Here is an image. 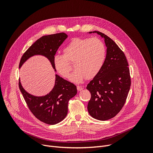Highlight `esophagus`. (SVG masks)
<instances>
[{"label":"esophagus","mask_w":153,"mask_h":153,"mask_svg":"<svg viewBox=\"0 0 153 153\" xmlns=\"http://www.w3.org/2000/svg\"><path fill=\"white\" fill-rule=\"evenodd\" d=\"M77 89L78 91H82L83 89V86H77Z\"/></svg>","instance_id":"esophagus-1"}]
</instances>
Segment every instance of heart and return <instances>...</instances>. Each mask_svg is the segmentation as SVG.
<instances>
[{
	"instance_id": "b5f03b06",
	"label": "heart",
	"mask_w": 153,
	"mask_h": 153,
	"mask_svg": "<svg viewBox=\"0 0 153 153\" xmlns=\"http://www.w3.org/2000/svg\"><path fill=\"white\" fill-rule=\"evenodd\" d=\"M63 55L56 54L53 64L57 72L65 78H68L74 63L76 68L70 77L75 83L82 82L86 77L94 78L100 71L106 55L103 42L97 37L74 38L63 50Z\"/></svg>"
}]
</instances>
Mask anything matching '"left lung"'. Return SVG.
Listing matches in <instances>:
<instances>
[{"mask_svg": "<svg viewBox=\"0 0 153 153\" xmlns=\"http://www.w3.org/2000/svg\"><path fill=\"white\" fill-rule=\"evenodd\" d=\"M104 39L106 55L99 73L87 85L91 97L88 104L91 116L106 120L121 110L131 86V77L126 58L116 43L105 34L94 31Z\"/></svg>", "mask_w": 153, "mask_h": 153, "instance_id": "obj_1", "label": "left lung"}]
</instances>
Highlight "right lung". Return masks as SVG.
Here are the masks:
<instances>
[{"instance_id": "right-lung-1", "label": "right lung", "mask_w": 153, "mask_h": 153, "mask_svg": "<svg viewBox=\"0 0 153 153\" xmlns=\"http://www.w3.org/2000/svg\"><path fill=\"white\" fill-rule=\"evenodd\" d=\"M68 36L64 33L42 36L37 40L22 57L19 68L30 57L40 55L47 57L56 71L53 58L59 48ZM55 84L52 90L47 95L35 96L27 92L19 80V89L34 116L42 122L54 125L63 120L68 113V105L70 99L77 94L76 86L56 74Z\"/></svg>"}]
</instances>
